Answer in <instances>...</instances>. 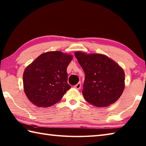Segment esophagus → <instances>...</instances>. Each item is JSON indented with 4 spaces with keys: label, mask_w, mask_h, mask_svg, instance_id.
Wrapping results in <instances>:
<instances>
[{
    "label": "esophagus",
    "mask_w": 146,
    "mask_h": 146,
    "mask_svg": "<svg viewBox=\"0 0 146 146\" xmlns=\"http://www.w3.org/2000/svg\"><path fill=\"white\" fill-rule=\"evenodd\" d=\"M74 88H76V89H80V88H81V83L80 82H78V84L76 85H75V86H74Z\"/></svg>",
    "instance_id": "1"
}]
</instances>
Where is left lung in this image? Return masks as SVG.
I'll return each mask as SVG.
<instances>
[{
  "instance_id": "1",
  "label": "left lung",
  "mask_w": 146,
  "mask_h": 146,
  "mask_svg": "<svg viewBox=\"0 0 146 146\" xmlns=\"http://www.w3.org/2000/svg\"><path fill=\"white\" fill-rule=\"evenodd\" d=\"M75 56L85 74L82 91L84 99L97 107L115 103L125 88L123 68L103 54L77 51Z\"/></svg>"
}]
</instances>
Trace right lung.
Segmentation results:
<instances>
[{"instance_id": "obj_1", "label": "right lung", "mask_w": 146, "mask_h": 146, "mask_svg": "<svg viewBox=\"0 0 146 146\" xmlns=\"http://www.w3.org/2000/svg\"><path fill=\"white\" fill-rule=\"evenodd\" d=\"M73 56L61 51L45 52L26 68L23 88L26 96L37 107L55 104L70 89L67 67Z\"/></svg>"}]
</instances>
